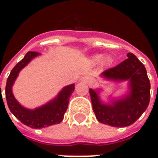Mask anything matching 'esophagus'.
<instances>
[{
	"instance_id": "34e87169",
	"label": "esophagus",
	"mask_w": 158,
	"mask_h": 158,
	"mask_svg": "<svg viewBox=\"0 0 158 158\" xmlns=\"http://www.w3.org/2000/svg\"><path fill=\"white\" fill-rule=\"evenodd\" d=\"M86 80H87V81H88V82H91V79H89V78H88V79H86Z\"/></svg>"
}]
</instances>
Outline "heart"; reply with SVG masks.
Masks as SVG:
<instances>
[{
	"mask_svg": "<svg viewBox=\"0 0 158 158\" xmlns=\"http://www.w3.org/2000/svg\"><path fill=\"white\" fill-rule=\"evenodd\" d=\"M101 60H102V56H96L94 57V61H95L96 62H100ZM106 62H108V61H109V59L106 58Z\"/></svg>",
	"mask_w": 158,
	"mask_h": 158,
	"instance_id": "obj_1",
	"label": "heart"
}]
</instances>
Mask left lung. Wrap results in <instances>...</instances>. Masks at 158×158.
Wrapping results in <instances>:
<instances>
[{"label": "left lung", "mask_w": 158, "mask_h": 158, "mask_svg": "<svg viewBox=\"0 0 158 158\" xmlns=\"http://www.w3.org/2000/svg\"><path fill=\"white\" fill-rule=\"evenodd\" d=\"M128 58L114 68L105 70L102 76L114 80H129L130 93L113 105L101 102L97 93L89 89L93 111L96 118L102 123L113 127L131 125L142 115L149 105L151 84L145 66L132 53L127 54Z\"/></svg>", "instance_id": "left-lung-1"}]
</instances>
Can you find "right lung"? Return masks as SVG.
<instances>
[{
	"mask_svg": "<svg viewBox=\"0 0 158 158\" xmlns=\"http://www.w3.org/2000/svg\"><path fill=\"white\" fill-rule=\"evenodd\" d=\"M38 55H40L39 52H27L25 56L12 69L6 85V99L10 111L19 121L33 129H41L62 122L68 108L69 97L74 90V85L66 86L56 99L35 110L26 109L21 106L12 95V86L19 71Z\"/></svg>",
	"mask_w": 158,
	"mask_h": 158,
	"instance_id": "add662e5",
	"label": "right lung"
}]
</instances>
